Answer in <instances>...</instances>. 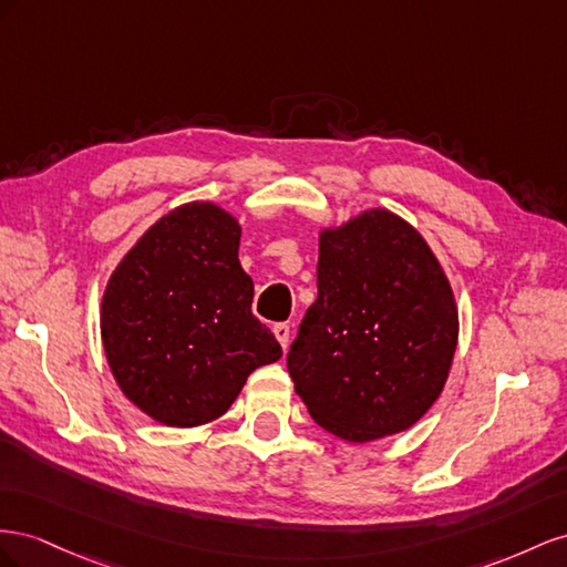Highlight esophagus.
I'll return each mask as SVG.
<instances>
[{
  "label": "esophagus",
  "instance_id": "34e87169",
  "mask_svg": "<svg viewBox=\"0 0 567 567\" xmlns=\"http://www.w3.org/2000/svg\"><path fill=\"white\" fill-rule=\"evenodd\" d=\"M272 334L278 337L280 347L287 349V344H289V326H287V322H275V326H272Z\"/></svg>",
  "mask_w": 567,
  "mask_h": 567
}]
</instances>
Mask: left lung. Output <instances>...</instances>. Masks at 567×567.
<instances>
[{
	"instance_id": "8db88e82",
	"label": "left lung",
	"mask_w": 567,
	"mask_h": 567,
	"mask_svg": "<svg viewBox=\"0 0 567 567\" xmlns=\"http://www.w3.org/2000/svg\"><path fill=\"white\" fill-rule=\"evenodd\" d=\"M456 342L454 292L406 220L373 208L320 235L318 299L287 370L322 430L359 444L409 430L442 394Z\"/></svg>"
}]
</instances>
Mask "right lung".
<instances>
[{
    "label": "right lung",
    "instance_id": "obj_1",
    "mask_svg": "<svg viewBox=\"0 0 567 567\" xmlns=\"http://www.w3.org/2000/svg\"><path fill=\"white\" fill-rule=\"evenodd\" d=\"M239 225L208 202L156 220L113 270L102 301L111 373L140 411L168 427L220 417L256 368L278 361L251 313Z\"/></svg>",
    "mask_w": 567,
    "mask_h": 567
}]
</instances>
